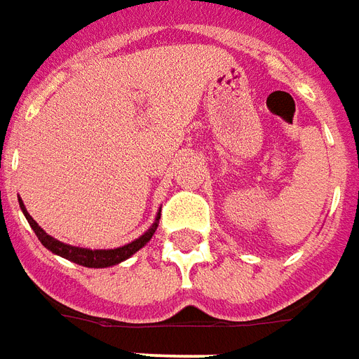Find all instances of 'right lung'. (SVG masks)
Wrapping results in <instances>:
<instances>
[{
    "instance_id": "add662e5",
    "label": "right lung",
    "mask_w": 359,
    "mask_h": 359,
    "mask_svg": "<svg viewBox=\"0 0 359 359\" xmlns=\"http://www.w3.org/2000/svg\"><path fill=\"white\" fill-rule=\"evenodd\" d=\"M18 205H20V210L28 219V224L34 229V233L38 235V239L41 241V245L47 248V250H51L53 255L62 256V258H67L70 262L80 264L83 268H111V266H116V264L124 262L128 260L130 256H133L140 248H143L147 245L151 237L156 231V227H158V219H161V212L156 214V218H154L153 226L149 227L145 233L137 237V239H133L132 243H128L124 247L118 248H82V247H72V245H67V243H61V241L53 239L51 235H47L43 229H41L38 224H36V219L28 214L26 210V206L22 205V201L18 197Z\"/></svg>"
}]
</instances>
